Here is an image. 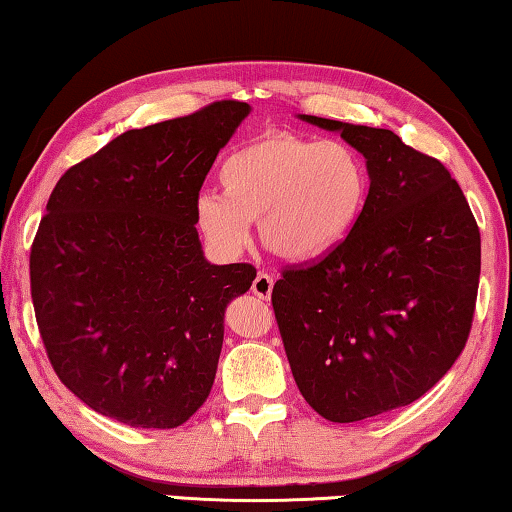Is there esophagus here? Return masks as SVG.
<instances>
[{
	"mask_svg": "<svg viewBox=\"0 0 512 512\" xmlns=\"http://www.w3.org/2000/svg\"><path fill=\"white\" fill-rule=\"evenodd\" d=\"M273 275H268V273H259L257 277H255V282H253V293L257 298H262V300H268L271 298V293H273Z\"/></svg>",
	"mask_w": 512,
	"mask_h": 512,
	"instance_id": "esophagus-1",
	"label": "esophagus"
}]
</instances>
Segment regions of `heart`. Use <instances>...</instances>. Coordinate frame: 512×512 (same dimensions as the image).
I'll return each instance as SVG.
<instances>
[{
    "mask_svg": "<svg viewBox=\"0 0 512 512\" xmlns=\"http://www.w3.org/2000/svg\"><path fill=\"white\" fill-rule=\"evenodd\" d=\"M223 194H201L198 228L221 253H239L259 219L264 246L289 262H309L341 246L368 198V169L341 140L289 133L255 137L225 155Z\"/></svg>",
    "mask_w": 512,
    "mask_h": 512,
    "instance_id": "1",
    "label": "heart"
}]
</instances>
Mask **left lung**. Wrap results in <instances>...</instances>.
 <instances>
[{
    "label": "left lung",
    "instance_id": "8db88e82",
    "mask_svg": "<svg viewBox=\"0 0 512 512\" xmlns=\"http://www.w3.org/2000/svg\"><path fill=\"white\" fill-rule=\"evenodd\" d=\"M302 119L363 153L370 189L348 239L284 266L271 300L307 404L359 422L420 400L454 366L472 329L481 235L440 160L386 128Z\"/></svg>",
    "mask_w": 512,
    "mask_h": 512
}]
</instances>
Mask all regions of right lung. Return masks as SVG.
<instances>
[{"instance_id": "right-lung-1", "label": "right lung", "mask_w": 512, "mask_h": 512, "mask_svg": "<svg viewBox=\"0 0 512 512\" xmlns=\"http://www.w3.org/2000/svg\"><path fill=\"white\" fill-rule=\"evenodd\" d=\"M244 101L133 128L69 167L31 244V300L58 379L106 418L173 429L212 391L250 264L205 262L196 203Z\"/></svg>"}]
</instances>
